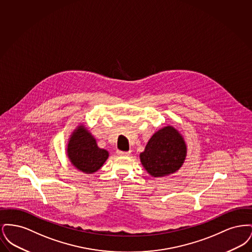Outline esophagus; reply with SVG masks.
Listing matches in <instances>:
<instances>
[{
	"label": "esophagus",
	"instance_id": "esophagus-1",
	"mask_svg": "<svg viewBox=\"0 0 252 252\" xmlns=\"http://www.w3.org/2000/svg\"><path fill=\"white\" fill-rule=\"evenodd\" d=\"M117 155H118V156H129V155H130V151H121V150H117Z\"/></svg>",
	"mask_w": 252,
	"mask_h": 252
}]
</instances>
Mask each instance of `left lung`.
Listing matches in <instances>:
<instances>
[{"mask_svg":"<svg viewBox=\"0 0 252 252\" xmlns=\"http://www.w3.org/2000/svg\"><path fill=\"white\" fill-rule=\"evenodd\" d=\"M186 144L177 129L165 126L157 131L140 154L143 166L152 177H164L175 173L184 162Z\"/></svg>","mask_w":252,"mask_h":252,"instance_id":"1","label":"left lung"}]
</instances>
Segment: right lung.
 <instances>
[{
    "label": "right lung",
    "mask_w": 252,
    "mask_h": 252,
    "mask_svg": "<svg viewBox=\"0 0 252 252\" xmlns=\"http://www.w3.org/2000/svg\"><path fill=\"white\" fill-rule=\"evenodd\" d=\"M67 155L74 167L86 174H92L102 167L108 159V152L99 148L94 136L84 126H80L70 138Z\"/></svg>",
    "instance_id": "1"
}]
</instances>
